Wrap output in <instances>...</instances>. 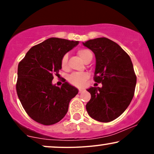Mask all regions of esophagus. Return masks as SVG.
<instances>
[{"mask_svg": "<svg viewBox=\"0 0 154 154\" xmlns=\"http://www.w3.org/2000/svg\"><path fill=\"white\" fill-rule=\"evenodd\" d=\"M83 91H84V90H83V89H79V93H82V92Z\"/></svg>", "mask_w": 154, "mask_h": 154, "instance_id": "esophagus-1", "label": "esophagus"}]
</instances>
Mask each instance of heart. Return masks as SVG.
<instances>
[{
  "label": "heart",
  "instance_id": "b5f03b06",
  "mask_svg": "<svg viewBox=\"0 0 154 154\" xmlns=\"http://www.w3.org/2000/svg\"><path fill=\"white\" fill-rule=\"evenodd\" d=\"M77 54L81 59L84 62H85L88 59L93 58V54L91 51L87 48H80L77 51ZM68 61V55L65 54L61 59V66L62 68H66ZM88 78V75L87 73H72L68 77V81L72 85L76 87H82L85 84L86 80Z\"/></svg>",
  "mask_w": 154,
  "mask_h": 154
}]
</instances>
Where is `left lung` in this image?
<instances>
[{"label":"left lung","mask_w":154,"mask_h":154,"mask_svg":"<svg viewBox=\"0 0 154 154\" xmlns=\"http://www.w3.org/2000/svg\"><path fill=\"white\" fill-rule=\"evenodd\" d=\"M82 44L94 53V80L102 84L101 88L87 89L91 98L86 109L93 119L109 122L126 110L133 98L137 81L133 65L129 55L106 38L89 40Z\"/></svg>","instance_id":"left-lung-1"}]
</instances>
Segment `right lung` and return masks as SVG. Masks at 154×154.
I'll list each match as a JSON object with an SVG mask.
<instances>
[{"instance_id": "obj_1", "label": "right lung", "mask_w": 154, "mask_h": 154, "mask_svg": "<svg viewBox=\"0 0 154 154\" xmlns=\"http://www.w3.org/2000/svg\"><path fill=\"white\" fill-rule=\"evenodd\" d=\"M79 41L51 38L32 47L18 65L16 88L23 108L33 120L44 125L59 122L78 90L63 83L52 84L61 69L62 57Z\"/></svg>"}]
</instances>
